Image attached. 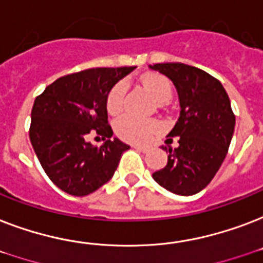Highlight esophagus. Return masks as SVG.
<instances>
[{
    "instance_id": "1",
    "label": "esophagus",
    "mask_w": 263,
    "mask_h": 263,
    "mask_svg": "<svg viewBox=\"0 0 263 263\" xmlns=\"http://www.w3.org/2000/svg\"><path fill=\"white\" fill-rule=\"evenodd\" d=\"M134 148H136V150H139V152L142 153H147L148 150H150V147H147V146H139V144H135Z\"/></svg>"
}]
</instances>
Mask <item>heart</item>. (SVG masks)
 <instances>
[{"instance_id": "1", "label": "heart", "mask_w": 263, "mask_h": 263, "mask_svg": "<svg viewBox=\"0 0 263 263\" xmlns=\"http://www.w3.org/2000/svg\"><path fill=\"white\" fill-rule=\"evenodd\" d=\"M143 87L153 95L158 103L168 102L172 98V83L160 73H148L142 78ZM125 94V86L123 83L116 84L109 91L106 98V110L110 115H117L123 107V99ZM116 134L123 140L131 143H146L152 136L158 132L160 125L154 120H140L132 116H121L115 123Z\"/></svg>"}]
</instances>
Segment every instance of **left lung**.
I'll use <instances>...</instances> for the list:
<instances>
[{"label": "left lung", "instance_id": "1", "mask_svg": "<svg viewBox=\"0 0 263 263\" xmlns=\"http://www.w3.org/2000/svg\"><path fill=\"white\" fill-rule=\"evenodd\" d=\"M150 68L172 80L180 101V117L168 134L179 138V146H165L168 164L153 179L173 194L194 195L212 181L227 157L235 131L231 101L222 84L199 68L181 63Z\"/></svg>", "mask_w": 263, "mask_h": 263}]
</instances>
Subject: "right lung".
<instances>
[{
	"mask_svg": "<svg viewBox=\"0 0 263 263\" xmlns=\"http://www.w3.org/2000/svg\"><path fill=\"white\" fill-rule=\"evenodd\" d=\"M135 67L91 68L63 76L35 98L30 140L43 171L73 196H86L107 183L129 146L113 135L107 124L106 98L119 80ZM91 133L107 142L97 148Z\"/></svg>",
	"mask_w": 263,
	"mask_h": 263,
	"instance_id": "add662e5",
	"label": "right lung"
}]
</instances>
